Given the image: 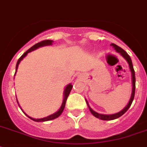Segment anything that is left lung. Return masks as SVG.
I'll use <instances>...</instances> for the list:
<instances>
[{
    "label": "left lung",
    "mask_w": 147,
    "mask_h": 147,
    "mask_svg": "<svg viewBox=\"0 0 147 147\" xmlns=\"http://www.w3.org/2000/svg\"><path fill=\"white\" fill-rule=\"evenodd\" d=\"M111 46L114 48V49L117 52V53H121V55L123 56L126 60H127V62L128 65H129V68L130 69V71H131V76H132V94H131V97H130V99L129 100V103L127 104V105L124 108H123L122 111H121L118 113H116V114H99V113H97L94 111L91 108V107L88 105V102L86 100V103H87L88 107L89 108L90 111L92 113L93 115H94L95 117L97 118H99L100 120H103V121H111V120H114V119H117L120 117L121 116H122L124 113H125L128 109H129V107H130V105L132 104L133 100H134V95H135V87H136V78H135V71L134 69V66H133V63L132 61H131V59H130V55H128L127 53H126L125 51L123 50L122 48H121L118 46H117L116 44H114V43H111Z\"/></svg>",
    "instance_id": "obj_1"
}]
</instances>
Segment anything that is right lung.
<instances>
[{
	"label": "right lung",
	"mask_w": 147,
	"mask_h": 147,
	"mask_svg": "<svg viewBox=\"0 0 147 147\" xmlns=\"http://www.w3.org/2000/svg\"><path fill=\"white\" fill-rule=\"evenodd\" d=\"M53 42V40H43V41H41V42H38V43H36V44H35L33 47H31L30 49H29L26 52H25V53H24V54L20 56V58L18 59V61H17V65H16V71H15V74H16V72H17V68H18V65H19L20 61H21V60L23 59H24V58L25 57V56H26L29 53H30V52H32V51L38 49L39 47H45V46H49V45H52ZM71 88H72V85H71V84H69V85H67L66 87H65V88L64 90V98H63V101H62V106H61V107L59 108V110L58 111L55 112V113H54V114H51V115H49V116H47L46 117H43V118H40V119L33 118V117H29L28 115L25 114V113H24V114H26V116L28 117H30L31 120H33V121H36V122H44V121H51V120H53V119L57 118L58 117H59L60 115H61V114H62V111H63V110H64L65 106V102H66L67 98H68V97H69V93H70V92H71ZM17 103H18V101H17ZM18 105H19V104H18Z\"/></svg>",
	"instance_id": "right-lung-1"
}]
</instances>
